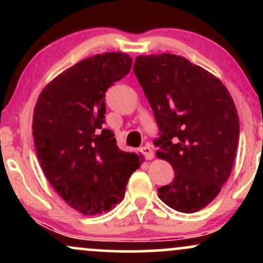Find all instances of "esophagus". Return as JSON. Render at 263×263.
<instances>
[{
	"label": "esophagus",
	"mask_w": 263,
	"mask_h": 263,
	"mask_svg": "<svg viewBox=\"0 0 263 263\" xmlns=\"http://www.w3.org/2000/svg\"><path fill=\"white\" fill-rule=\"evenodd\" d=\"M141 152H142V155L144 156V158H146V159H152L153 156H155L152 147H151L149 144H146V146L142 147Z\"/></svg>",
	"instance_id": "obj_1"
}]
</instances>
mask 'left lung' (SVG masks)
Instances as JSON below:
<instances>
[{"label":"left lung","instance_id":"8db88e82","mask_svg":"<svg viewBox=\"0 0 263 263\" xmlns=\"http://www.w3.org/2000/svg\"><path fill=\"white\" fill-rule=\"evenodd\" d=\"M134 71L157 125V157L171 163L173 182L158 188L164 204L192 214L210 204L230 177L240 122L218 78L174 54L140 55Z\"/></svg>","mask_w":263,"mask_h":263}]
</instances>
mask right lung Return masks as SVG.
I'll return each instance as SVG.
<instances>
[{"mask_svg":"<svg viewBox=\"0 0 263 263\" xmlns=\"http://www.w3.org/2000/svg\"><path fill=\"white\" fill-rule=\"evenodd\" d=\"M131 65L125 53L90 57L50 81L35 104L33 140L42 170L63 200L84 215L119 204L142 161L122 152L105 128L107 89Z\"/></svg>","mask_w":263,"mask_h":263,"instance_id":"1","label":"right lung"}]
</instances>
